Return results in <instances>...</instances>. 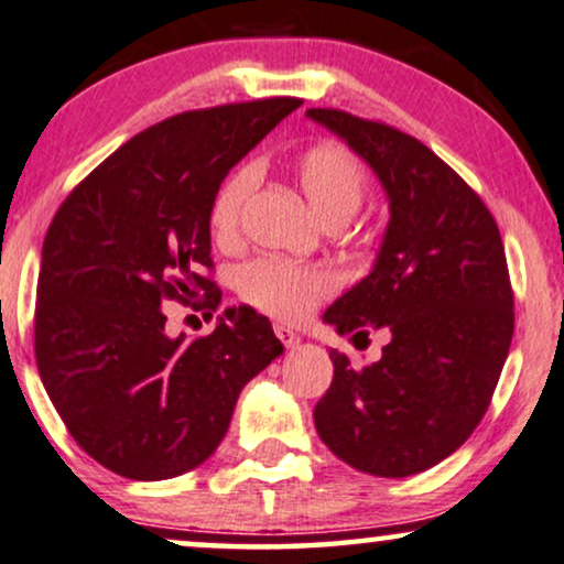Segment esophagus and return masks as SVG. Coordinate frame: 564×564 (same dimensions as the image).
<instances>
[{
  "instance_id": "1",
  "label": "esophagus",
  "mask_w": 564,
  "mask_h": 564,
  "mask_svg": "<svg viewBox=\"0 0 564 564\" xmlns=\"http://www.w3.org/2000/svg\"><path fill=\"white\" fill-rule=\"evenodd\" d=\"M275 335H278V340H281V344L286 346V348H296L299 340H302V338H299V335H296L294 330H291V327H286V325H275Z\"/></svg>"
}]
</instances>
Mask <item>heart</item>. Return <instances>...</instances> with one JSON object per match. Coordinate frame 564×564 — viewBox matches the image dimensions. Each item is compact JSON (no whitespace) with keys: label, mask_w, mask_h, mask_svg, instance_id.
I'll return each instance as SVG.
<instances>
[{"label":"heart","mask_w":564,"mask_h":564,"mask_svg":"<svg viewBox=\"0 0 564 564\" xmlns=\"http://www.w3.org/2000/svg\"><path fill=\"white\" fill-rule=\"evenodd\" d=\"M294 176L299 189L327 229H340L356 216L367 195V174L361 163L346 148L335 142H319L296 159ZM258 171L241 166L220 184L210 205V231L220 245L237 239L241 213L252 195ZM239 296L278 319H302L315 310L319 299L330 294V278L317 268H302L294 262L260 258L247 262L237 273Z\"/></svg>","instance_id":"heart-1"}]
</instances>
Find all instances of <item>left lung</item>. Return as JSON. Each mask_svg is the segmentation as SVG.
Masks as SVG:
<instances>
[{
    "label": "left lung",
    "instance_id": "obj_1",
    "mask_svg": "<svg viewBox=\"0 0 564 564\" xmlns=\"http://www.w3.org/2000/svg\"><path fill=\"white\" fill-rule=\"evenodd\" d=\"M306 117L375 171L390 220L367 278L327 306L335 333H388L356 369L330 351L319 440L359 471L403 479L437 466L489 409L512 340V289L495 218L424 142L338 109Z\"/></svg>",
    "mask_w": 564,
    "mask_h": 564
}]
</instances>
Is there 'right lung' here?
Returning <instances> with one entry per match:
<instances>
[{
  "label": "right lung",
  "mask_w": 564,
  "mask_h": 564,
  "mask_svg": "<svg viewBox=\"0 0 564 564\" xmlns=\"http://www.w3.org/2000/svg\"><path fill=\"white\" fill-rule=\"evenodd\" d=\"M299 98L184 111L127 140L62 203L41 249L35 365L77 445L161 481L208 460L241 388L283 354L268 317L231 306L205 338H171L163 302L210 278V205L226 174Z\"/></svg>",
  "instance_id": "1"
}]
</instances>
